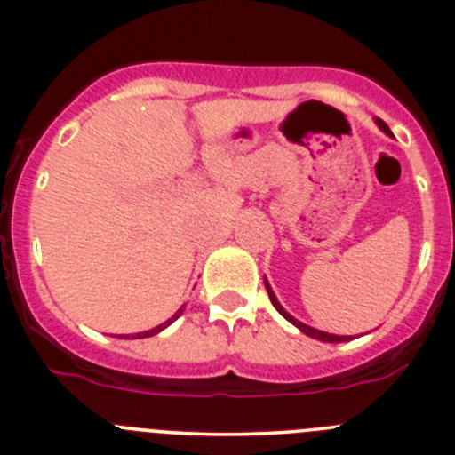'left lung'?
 Wrapping results in <instances>:
<instances>
[{
    "label": "left lung",
    "mask_w": 455,
    "mask_h": 455,
    "mask_svg": "<svg viewBox=\"0 0 455 455\" xmlns=\"http://www.w3.org/2000/svg\"><path fill=\"white\" fill-rule=\"evenodd\" d=\"M379 127L380 130L385 132V134H389V127L385 125L383 121H379ZM264 283H266V291H268V297H270V301H273V306L275 308H277V313L283 316V319H288L291 321L292 325H297V328L301 330V332L304 334H308V337H313V339H319V341H325V343H341V341H350V337H339V334H328V332H321V330H315V328H310V325H306V323H301V321H297L295 316H291L286 313V310L282 308V306H279V301H277V297H275V292L270 291V286H268V282H266L264 279Z\"/></svg>",
    "instance_id": "8db88e82"
}]
</instances>
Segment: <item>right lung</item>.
Masks as SVG:
<instances>
[{"label":"right lung","mask_w":455,"mask_h":455,"mask_svg":"<svg viewBox=\"0 0 455 455\" xmlns=\"http://www.w3.org/2000/svg\"><path fill=\"white\" fill-rule=\"evenodd\" d=\"M180 315H182V308H180V310H178V313H176V315H173V316H172V319H167V321H164V323L156 325V328H154V330H147V332H139V334H134V337H132V339H145V337H154V334H158V332H160V330H164V328H167V325H169V323H173V321H176V319H178V316H180ZM121 339H130V334H125V337H123V334H121Z\"/></svg>","instance_id":"obj_1"}]
</instances>
